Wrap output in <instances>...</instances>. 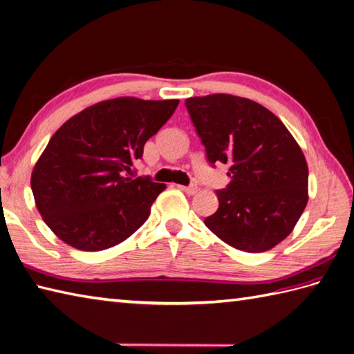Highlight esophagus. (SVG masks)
Here are the masks:
<instances>
[{"label":"esophagus","mask_w":354,"mask_h":354,"mask_svg":"<svg viewBox=\"0 0 354 354\" xmlns=\"http://www.w3.org/2000/svg\"><path fill=\"white\" fill-rule=\"evenodd\" d=\"M183 192H186L187 195H195L198 192V186L196 185H191V186H180Z\"/></svg>","instance_id":"obj_1"}]
</instances>
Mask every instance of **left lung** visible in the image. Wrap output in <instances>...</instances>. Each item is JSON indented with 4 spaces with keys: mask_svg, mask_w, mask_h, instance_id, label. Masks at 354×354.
Segmentation results:
<instances>
[{
    "mask_svg": "<svg viewBox=\"0 0 354 354\" xmlns=\"http://www.w3.org/2000/svg\"><path fill=\"white\" fill-rule=\"evenodd\" d=\"M207 159L230 167L216 191L219 209L204 223L245 252H264L295 228L308 203V165L281 120L260 103L231 94L186 99Z\"/></svg>",
    "mask_w": 354,
    "mask_h": 354,
    "instance_id": "8db88e82",
    "label": "left lung"
}]
</instances>
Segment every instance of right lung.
<instances>
[{
	"instance_id": "add662e5",
	"label": "right lung",
	"mask_w": 354,
	"mask_h": 354,
	"mask_svg": "<svg viewBox=\"0 0 354 354\" xmlns=\"http://www.w3.org/2000/svg\"><path fill=\"white\" fill-rule=\"evenodd\" d=\"M177 99L117 97L85 108L50 138L31 174L46 225L81 251H103L131 237L167 186L129 177L144 144L174 114Z\"/></svg>"
}]
</instances>
